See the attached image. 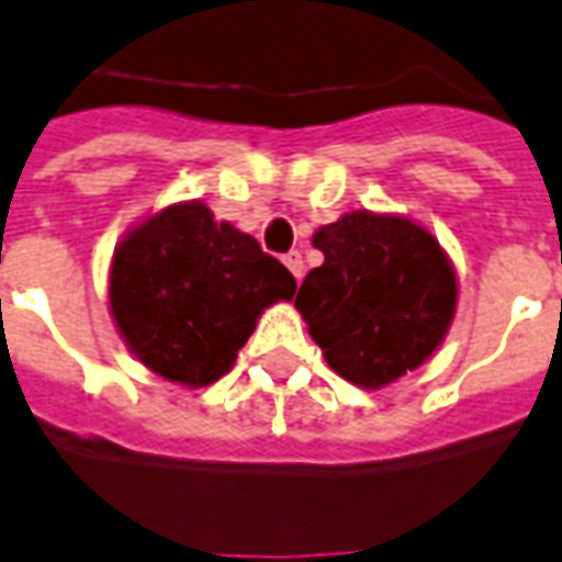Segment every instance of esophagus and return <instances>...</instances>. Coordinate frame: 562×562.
Here are the masks:
<instances>
[{
	"mask_svg": "<svg viewBox=\"0 0 562 562\" xmlns=\"http://www.w3.org/2000/svg\"><path fill=\"white\" fill-rule=\"evenodd\" d=\"M282 261H285V268L292 270L294 280H301V277H303V256H301V252H297V249H292L289 256H282Z\"/></svg>",
	"mask_w": 562,
	"mask_h": 562,
	"instance_id": "esophagus-1",
	"label": "esophagus"
}]
</instances>
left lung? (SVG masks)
Returning a JSON list of instances; mask_svg holds the SVG:
<instances>
[{
    "label": "left lung",
    "mask_w": 562,
    "mask_h": 562,
    "mask_svg": "<svg viewBox=\"0 0 562 562\" xmlns=\"http://www.w3.org/2000/svg\"><path fill=\"white\" fill-rule=\"evenodd\" d=\"M324 252L294 297L336 375L381 390L429 360L450 330L459 280L429 228L351 211L313 235Z\"/></svg>",
    "instance_id": "obj_1"
}]
</instances>
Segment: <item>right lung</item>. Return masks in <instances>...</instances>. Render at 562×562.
Listing matches in <instances>:
<instances>
[{
	"mask_svg": "<svg viewBox=\"0 0 562 562\" xmlns=\"http://www.w3.org/2000/svg\"><path fill=\"white\" fill-rule=\"evenodd\" d=\"M294 292L259 240L199 199L145 217L112 252V322L145 369L181 386L226 375L261 313Z\"/></svg>",
	"mask_w": 562,
	"mask_h": 562,
	"instance_id": "right-lung-1",
	"label": "right lung"
}]
</instances>
